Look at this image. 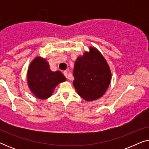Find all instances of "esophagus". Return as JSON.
Returning a JSON list of instances; mask_svg holds the SVG:
<instances>
[{"mask_svg": "<svg viewBox=\"0 0 149 149\" xmlns=\"http://www.w3.org/2000/svg\"><path fill=\"white\" fill-rule=\"evenodd\" d=\"M63 73H64V75L66 77V78H68L69 76H68V72H67V71H64V72H63Z\"/></svg>", "mask_w": 149, "mask_h": 149, "instance_id": "34e87169", "label": "esophagus"}]
</instances>
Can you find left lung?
Here are the masks:
<instances>
[{
	"instance_id": "left-lung-1",
	"label": "left lung",
	"mask_w": 149,
	"mask_h": 149,
	"mask_svg": "<svg viewBox=\"0 0 149 149\" xmlns=\"http://www.w3.org/2000/svg\"><path fill=\"white\" fill-rule=\"evenodd\" d=\"M73 85L78 94L87 101L102 96L111 79L109 67L105 59L95 48L79 57L73 70Z\"/></svg>"
}]
</instances>
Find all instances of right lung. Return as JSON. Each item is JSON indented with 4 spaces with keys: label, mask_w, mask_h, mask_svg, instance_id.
Returning a JSON list of instances; mask_svg holds the SVG:
<instances>
[{
    "label": "right lung",
    "mask_w": 149,
    "mask_h": 149,
    "mask_svg": "<svg viewBox=\"0 0 149 149\" xmlns=\"http://www.w3.org/2000/svg\"><path fill=\"white\" fill-rule=\"evenodd\" d=\"M66 81L60 71L52 72L45 60L36 58L30 64L28 71V82L30 90L38 98L46 99L52 95L55 87Z\"/></svg>",
    "instance_id": "1"
}]
</instances>
